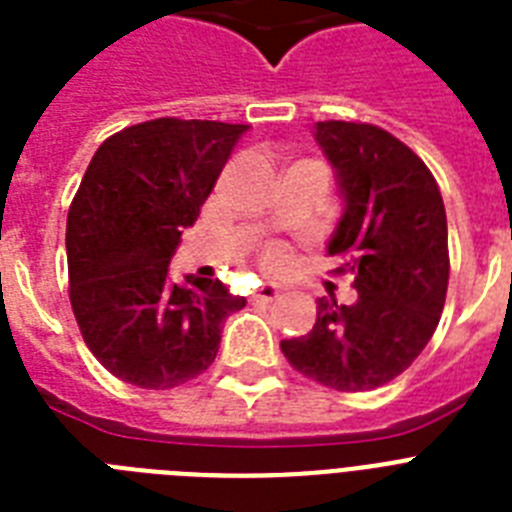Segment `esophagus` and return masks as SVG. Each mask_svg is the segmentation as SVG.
<instances>
[{
	"instance_id": "34e87169",
	"label": "esophagus",
	"mask_w": 512,
	"mask_h": 512,
	"mask_svg": "<svg viewBox=\"0 0 512 512\" xmlns=\"http://www.w3.org/2000/svg\"><path fill=\"white\" fill-rule=\"evenodd\" d=\"M279 295H281L279 284H263V287L257 289L255 297H260V300H265V303H271V300H276Z\"/></svg>"
}]
</instances>
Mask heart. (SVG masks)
Masks as SVG:
<instances>
[{
    "label": "heart",
    "mask_w": 512,
    "mask_h": 512,
    "mask_svg": "<svg viewBox=\"0 0 512 512\" xmlns=\"http://www.w3.org/2000/svg\"><path fill=\"white\" fill-rule=\"evenodd\" d=\"M268 260H271V263H279V260H281V255H279V252H273V255L268 257Z\"/></svg>",
    "instance_id": "obj_1"
}]
</instances>
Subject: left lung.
<instances>
[{"label": "left lung", "mask_w": 512, "mask_h": 512, "mask_svg": "<svg viewBox=\"0 0 512 512\" xmlns=\"http://www.w3.org/2000/svg\"><path fill=\"white\" fill-rule=\"evenodd\" d=\"M313 140L342 199L327 255L353 276L358 297L350 305L319 297L311 332L281 340V350L327 388L374 390L409 369L444 311V199L420 156L380 127L316 122Z\"/></svg>", "instance_id": "left-lung-1"}]
</instances>
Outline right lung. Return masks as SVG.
Returning <instances> with one entry per match:
<instances>
[{
  "instance_id": "obj_1",
  "label": "right lung",
  "mask_w": 512,
  "mask_h": 512,
  "mask_svg": "<svg viewBox=\"0 0 512 512\" xmlns=\"http://www.w3.org/2000/svg\"><path fill=\"white\" fill-rule=\"evenodd\" d=\"M247 124L154 119L95 151L66 223L71 305L92 356L119 380L167 390L207 369L247 300L217 279H170Z\"/></svg>"
}]
</instances>
